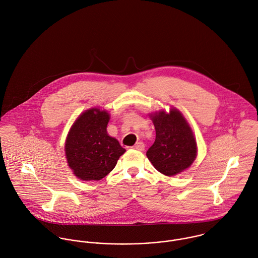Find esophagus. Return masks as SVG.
Returning a JSON list of instances; mask_svg holds the SVG:
<instances>
[{
  "label": "esophagus",
  "instance_id": "obj_1",
  "mask_svg": "<svg viewBox=\"0 0 258 258\" xmlns=\"http://www.w3.org/2000/svg\"><path fill=\"white\" fill-rule=\"evenodd\" d=\"M133 149L138 150V151H144L145 145H144L143 142H137V143L135 144V146H133Z\"/></svg>",
  "mask_w": 258,
  "mask_h": 258
}]
</instances>
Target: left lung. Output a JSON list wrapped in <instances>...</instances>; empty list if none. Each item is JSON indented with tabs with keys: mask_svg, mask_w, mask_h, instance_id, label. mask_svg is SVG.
Returning a JSON list of instances; mask_svg holds the SVG:
<instances>
[{
	"mask_svg": "<svg viewBox=\"0 0 258 258\" xmlns=\"http://www.w3.org/2000/svg\"><path fill=\"white\" fill-rule=\"evenodd\" d=\"M156 130L154 144L148 149V159L160 173L175 176L187 169L197 157V142L182 113L172 108L150 114Z\"/></svg>",
	"mask_w": 258,
	"mask_h": 258,
	"instance_id": "left-lung-1",
	"label": "left lung"
}]
</instances>
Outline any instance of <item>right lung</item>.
<instances>
[{
    "mask_svg": "<svg viewBox=\"0 0 258 258\" xmlns=\"http://www.w3.org/2000/svg\"><path fill=\"white\" fill-rule=\"evenodd\" d=\"M109 119L106 111L91 108L83 112L72 126L66 141V156L78 179L101 180L125 153L119 142L107 134Z\"/></svg>",
    "mask_w": 258,
    "mask_h": 258,
    "instance_id": "right-lung-1",
    "label": "right lung"
}]
</instances>
